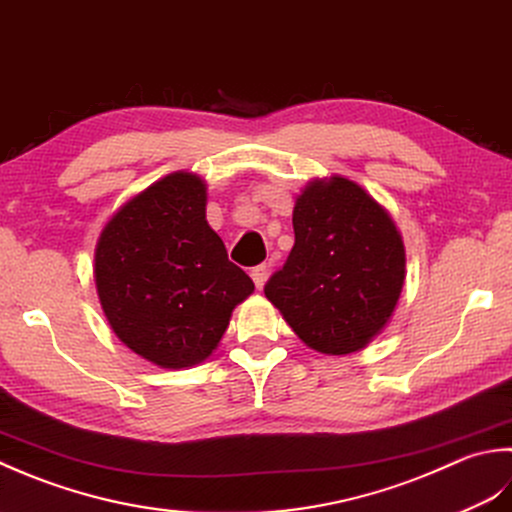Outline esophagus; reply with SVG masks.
Masks as SVG:
<instances>
[{"mask_svg":"<svg viewBox=\"0 0 512 512\" xmlns=\"http://www.w3.org/2000/svg\"><path fill=\"white\" fill-rule=\"evenodd\" d=\"M252 280H254V285H256L258 289H263L265 280H267V265L254 267V269H252Z\"/></svg>","mask_w":512,"mask_h":512,"instance_id":"34e87169","label":"esophagus"}]
</instances>
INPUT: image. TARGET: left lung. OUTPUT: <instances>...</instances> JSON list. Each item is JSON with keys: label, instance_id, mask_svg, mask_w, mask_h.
<instances>
[{"label": "left lung", "instance_id": "1", "mask_svg": "<svg viewBox=\"0 0 512 512\" xmlns=\"http://www.w3.org/2000/svg\"><path fill=\"white\" fill-rule=\"evenodd\" d=\"M294 234L265 296L307 347L329 356L367 347L404 285V245L391 216L360 185L333 176L298 196Z\"/></svg>", "mask_w": 512, "mask_h": 512}]
</instances>
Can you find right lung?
<instances>
[{
    "mask_svg": "<svg viewBox=\"0 0 512 512\" xmlns=\"http://www.w3.org/2000/svg\"><path fill=\"white\" fill-rule=\"evenodd\" d=\"M205 203L196 174H170L125 203L97 243V294L112 331L165 369L210 356L254 291L207 225Z\"/></svg>",
    "mask_w": 512,
    "mask_h": 512,
    "instance_id": "1",
    "label": "right lung"
}]
</instances>
